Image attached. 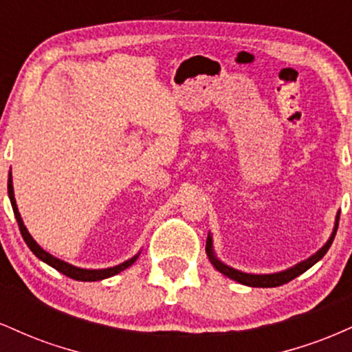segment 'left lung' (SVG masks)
<instances>
[{
  "label": "left lung",
  "instance_id": "8db88e82",
  "mask_svg": "<svg viewBox=\"0 0 352 352\" xmlns=\"http://www.w3.org/2000/svg\"><path fill=\"white\" fill-rule=\"evenodd\" d=\"M338 225H339V215L336 217V227H334V232L328 240V243L322 246V248L319 250L316 254H313V256L308 258V260L301 261V263H298L296 266H293V268L286 270V272H281V273L248 274V273H241V272H238V270L230 268V266L223 265L221 261H218L215 258V254H213V250H212V238H210V235L207 238V248L205 250H207V254H208L210 261L213 263V266H215L218 272L223 273L225 276L232 278V280L241 283V285L254 286V288H274V286H281V285H285V283H289L292 280H294V278L300 276L301 273H305L306 270H309L314 263H318V261L321 260V258L326 254V252L329 250L331 243H333L334 236H336V232H338Z\"/></svg>",
  "mask_w": 352,
  "mask_h": 352
}]
</instances>
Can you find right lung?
Here are the masks:
<instances>
[{"mask_svg":"<svg viewBox=\"0 0 352 352\" xmlns=\"http://www.w3.org/2000/svg\"><path fill=\"white\" fill-rule=\"evenodd\" d=\"M8 195H10L11 207H13L16 221H18L19 232H21L24 241H26V245L30 246L31 252H33L36 256L39 258V260H43L44 263H47L50 266H52V268L58 270V272H60L63 274H66V276L72 278V280H78V281H99V280H104V278L114 276V274L124 272L125 268H129V266H131L137 260V256H139V254H137V256L131 258V260L124 261L122 265H117V266H114V268H106V270H82V268H76V266L66 263V261H63V260H58V258H54V256H52V254L44 252L41 246H39L33 240V236H31L30 233H28L26 227H24V223H23V220H21V215H19L18 207H16V200H14V193H13V182H11V172H10V179H8Z\"/></svg>","mask_w":352,"mask_h":352,"instance_id":"1","label":"right lung"}]
</instances>
